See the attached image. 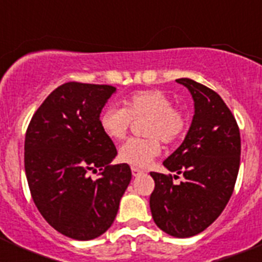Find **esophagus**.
<instances>
[{
  "instance_id": "34e87169",
  "label": "esophagus",
  "mask_w": 262,
  "mask_h": 262,
  "mask_svg": "<svg viewBox=\"0 0 262 262\" xmlns=\"http://www.w3.org/2000/svg\"><path fill=\"white\" fill-rule=\"evenodd\" d=\"M131 172H133L134 177H136V176L143 174V170H142V169H139L138 166H133V168H131Z\"/></svg>"
}]
</instances>
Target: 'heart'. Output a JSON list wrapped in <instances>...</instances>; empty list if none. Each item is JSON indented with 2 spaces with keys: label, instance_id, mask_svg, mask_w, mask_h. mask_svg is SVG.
<instances>
[{
  "label": "heart",
  "instance_id": "b5f03b06",
  "mask_svg": "<svg viewBox=\"0 0 262 262\" xmlns=\"http://www.w3.org/2000/svg\"><path fill=\"white\" fill-rule=\"evenodd\" d=\"M172 99L155 89L138 90L123 99V107L106 106L99 113V127L111 140H122L133 119L145 118L143 133L147 138H131L119 149V160L133 166L144 168L161 151L160 140L173 144L186 133L187 118L172 106Z\"/></svg>",
  "mask_w": 262,
  "mask_h": 262
}]
</instances>
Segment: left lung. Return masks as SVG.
<instances>
[{"mask_svg":"<svg viewBox=\"0 0 262 262\" xmlns=\"http://www.w3.org/2000/svg\"><path fill=\"white\" fill-rule=\"evenodd\" d=\"M194 99V117L182 144L164 166L184 176L151 172L155 190L149 196L152 217L160 230L174 237L205 231L222 214L233 193L240 166L239 126L221 96L210 88L178 78Z\"/></svg>","mask_w":262,"mask_h":262,"instance_id":"obj_1","label":"left lung"}]
</instances>
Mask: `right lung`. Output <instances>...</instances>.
I'll return each mask as SVG.
<instances>
[{
  "instance_id": "add662e5",
  "label": "right lung",
  "mask_w": 262,
  "mask_h": 262,
  "mask_svg": "<svg viewBox=\"0 0 262 262\" xmlns=\"http://www.w3.org/2000/svg\"><path fill=\"white\" fill-rule=\"evenodd\" d=\"M111 85L67 82L32 115L25 138V170L34 203L47 223L75 240L110 228L131 181L128 164L110 163L117 148L98 117ZM101 172L97 180L90 171Z\"/></svg>"
}]
</instances>
